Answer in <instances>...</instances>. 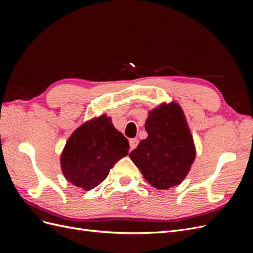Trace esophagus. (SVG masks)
<instances>
[{
  "instance_id": "obj_1",
  "label": "esophagus",
  "mask_w": 253,
  "mask_h": 253,
  "mask_svg": "<svg viewBox=\"0 0 253 253\" xmlns=\"http://www.w3.org/2000/svg\"><path fill=\"white\" fill-rule=\"evenodd\" d=\"M137 145H138V139H136V138L129 139V148H131V150L136 149Z\"/></svg>"
}]
</instances>
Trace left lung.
Masks as SVG:
<instances>
[{
  "label": "left lung",
  "instance_id": "obj_1",
  "mask_svg": "<svg viewBox=\"0 0 253 253\" xmlns=\"http://www.w3.org/2000/svg\"><path fill=\"white\" fill-rule=\"evenodd\" d=\"M144 126L148 137L129 153V158L156 189L179 185L196 156L193 137L180 105L162 103L149 112Z\"/></svg>",
  "mask_w": 253,
  "mask_h": 253
}]
</instances>
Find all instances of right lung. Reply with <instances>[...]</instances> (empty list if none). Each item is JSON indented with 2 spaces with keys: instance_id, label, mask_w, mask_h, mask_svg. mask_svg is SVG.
Listing matches in <instances>:
<instances>
[{
  "instance_id": "right-lung-1",
  "label": "right lung",
  "mask_w": 253,
  "mask_h": 253,
  "mask_svg": "<svg viewBox=\"0 0 253 253\" xmlns=\"http://www.w3.org/2000/svg\"><path fill=\"white\" fill-rule=\"evenodd\" d=\"M128 149L127 139L103 114L84 122L71 135L61 154V170L67 181L88 191L108 177Z\"/></svg>"
}]
</instances>
